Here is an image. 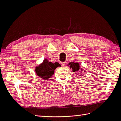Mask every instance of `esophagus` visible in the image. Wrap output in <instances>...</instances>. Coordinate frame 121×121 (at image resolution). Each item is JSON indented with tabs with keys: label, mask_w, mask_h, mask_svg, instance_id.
<instances>
[{
	"label": "esophagus",
	"mask_w": 121,
	"mask_h": 121,
	"mask_svg": "<svg viewBox=\"0 0 121 121\" xmlns=\"http://www.w3.org/2000/svg\"><path fill=\"white\" fill-rule=\"evenodd\" d=\"M61 64L63 66H64L65 65V62H61Z\"/></svg>",
	"instance_id": "obj_1"
}]
</instances>
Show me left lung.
Wrapping results in <instances>:
<instances>
[{
	"label": "left lung",
	"instance_id": "8db88e82",
	"mask_svg": "<svg viewBox=\"0 0 121 121\" xmlns=\"http://www.w3.org/2000/svg\"><path fill=\"white\" fill-rule=\"evenodd\" d=\"M69 65V67L70 69H73V72H79V70L82 72L83 69L80 68V65L79 63L77 62H71L68 64L67 66ZM85 71V70H84Z\"/></svg>",
	"mask_w": 121,
	"mask_h": 121
}]
</instances>
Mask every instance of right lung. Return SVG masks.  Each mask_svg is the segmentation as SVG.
<instances>
[{"label": "right lung", "mask_w": 121, "mask_h": 121, "mask_svg": "<svg viewBox=\"0 0 121 121\" xmlns=\"http://www.w3.org/2000/svg\"><path fill=\"white\" fill-rule=\"evenodd\" d=\"M59 66V63H52L47 59H45L42 63L35 67L36 75L43 80H48L54 75L55 69Z\"/></svg>", "instance_id": "obj_1"}]
</instances>
